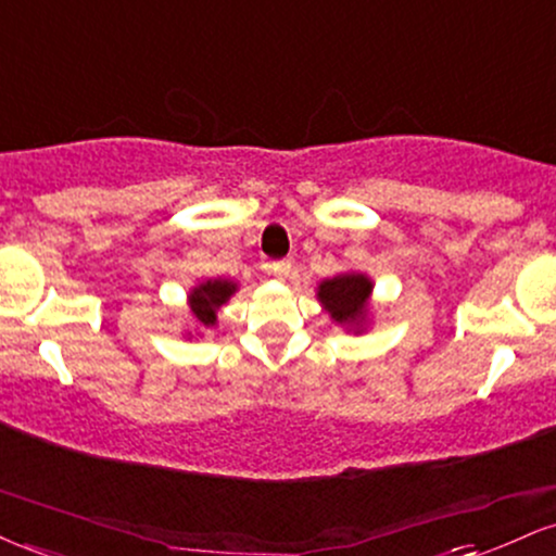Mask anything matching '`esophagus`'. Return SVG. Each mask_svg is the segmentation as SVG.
Listing matches in <instances>:
<instances>
[{"label": "esophagus", "mask_w": 556, "mask_h": 556, "mask_svg": "<svg viewBox=\"0 0 556 556\" xmlns=\"http://www.w3.org/2000/svg\"><path fill=\"white\" fill-rule=\"evenodd\" d=\"M267 267H270L273 276H278V278H286V276H289V273H291V263H289V260H276V263H270Z\"/></svg>", "instance_id": "34e87169"}]
</instances>
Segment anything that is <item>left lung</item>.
Returning a JSON list of instances; mask_svg holds the SVG:
<instances>
[{
	"instance_id": "8db88e82",
	"label": "left lung",
	"mask_w": 556,
	"mask_h": 556,
	"mask_svg": "<svg viewBox=\"0 0 556 556\" xmlns=\"http://www.w3.org/2000/svg\"><path fill=\"white\" fill-rule=\"evenodd\" d=\"M371 296V280L364 273H341V276L328 278L319 283L317 299L328 309V315L338 325L364 330L367 323V306Z\"/></svg>"
}]
</instances>
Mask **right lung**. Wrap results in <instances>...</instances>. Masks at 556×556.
Masks as SVG:
<instances>
[{"mask_svg":"<svg viewBox=\"0 0 556 556\" xmlns=\"http://www.w3.org/2000/svg\"><path fill=\"white\" fill-rule=\"evenodd\" d=\"M233 291H237V283L224 278L205 280L198 289H192V293H189V309H192L194 323L200 328H213L215 319H218V309L233 296Z\"/></svg>","mask_w":556,"mask_h":556,"instance_id":"1","label":"right lung"}]
</instances>
